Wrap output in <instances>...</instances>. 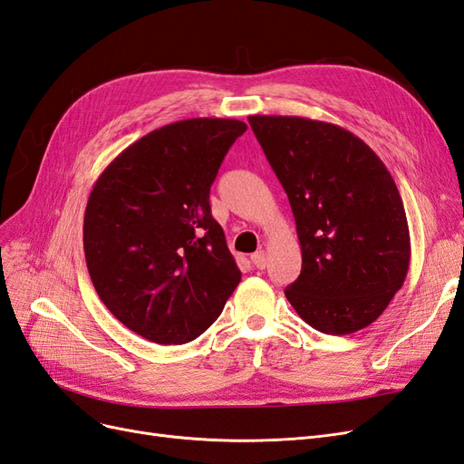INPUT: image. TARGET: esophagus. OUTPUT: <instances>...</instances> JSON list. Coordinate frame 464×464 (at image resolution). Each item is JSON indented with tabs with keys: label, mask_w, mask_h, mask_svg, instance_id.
I'll list each match as a JSON object with an SVG mask.
<instances>
[{
	"label": "esophagus",
	"mask_w": 464,
	"mask_h": 464,
	"mask_svg": "<svg viewBox=\"0 0 464 464\" xmlns=\"http://www.w3.org/2000/svg\"><path fill=\"white\" fill-rule=\"evenodd\" d=\"M251 263H254L257 269H265L266 266V254L263 249H259V251H256V254H251Z\"/></svg>",
	"instance_id": "esophagus-1"
}]
</instances>
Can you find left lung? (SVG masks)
I'll return each instance as SVG.
<instances>
[{
  "instance_id": "1",
  "label": "left lung",
  "mask_w": 464,
  "mask_h": 464,
  "mask_svg": "<svg viewBox=\"0 0 464 464\" xmlns=\"http://www.w3.org/2000/svg\"><path fill=\"white\" fill-rule=\"evenodd\" d=\"M296 220L302 273L285 290L325 334L368 327L401 290L411 263L402 199L382 159L341 125L249 116Z\"/></svg>"
}]
</instances>
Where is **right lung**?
I'll list each match as a JSON object with an SVG mask.
<instances>
[{
    "instance_id": "obj_1",
    "label": "right lung",
    "mask_w": 464,
    "mask_h": 464,
    "mask_svg": "<svg viewBox=\"0 0 464 464\" xmlns=\"http://www.w3.org/2000/svg\"><path fill=\"white\" fill-rule=\"evenodd\" d=\"M240 120L168 123L121 150L98 176L82 246L98 296L157 344L198 339L242 278L208 193Z\"/></svg>"
}]
</instances>
